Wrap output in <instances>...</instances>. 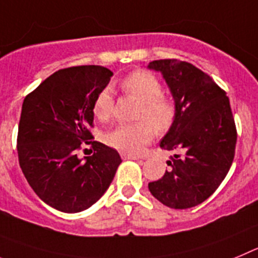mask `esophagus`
Segmentation results:
<instances>
[{
    "mask_svg": "<svg viewBox=\"0 0 258 258\" xmlns=\"http://www.w3.org/2000/svg\"><path fill=\"white\" fill-rule=\"evenodd\" d=\"M122 158L123 159H131V161H138V159H140V157H138V155H134V154H130V153H122Z\"/></svg>",
    "mask_w": 258,
    "mask_h": 258,
    "instance_id": "esophagus-1",
    "label": "esophagus"
}]
</instances>
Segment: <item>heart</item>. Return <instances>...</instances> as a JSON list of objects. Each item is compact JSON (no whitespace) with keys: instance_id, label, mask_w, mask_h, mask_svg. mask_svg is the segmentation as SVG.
<instances>
[{"instance_id":"heart-1","label":"heart","mask_w":258,"mask_h":258,"mask_svg":"<svg viewBox=\"0 0 258 258\" xmlns=\"http://www.w3.org/2000/svg\"><path fill=\"white\" fill-rule=\"evenodd\" d=\"M122 90L141 103L138 113L139 122L120 123L105 135V141L120 152L139 154L152 141L155 130L164 131L175 119V104L162 95V85L154 74L138 71L122 81ZM114 99L110 89H104L97 95L92 106L94 115L100 120L110 118Z\"/></svg>"}]
</instances>
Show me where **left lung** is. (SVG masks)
Returning a JSON list of instances; mask_svg holds the SVG:
<instances>
[{"label":"left lung","instance_id":"1","mask_svg":"<svg viewBox=\"0 0 258 258\" xmlns=\"http://www.w3.org/2000/svg\"><path fill=\"white\" fill-rule=\"evenodd\" d=\"M148 68L162 74L175 101V119L159 144L175 154L163 177L148 187L167 207H196L216 191L233 163L236 130L229 97L190 62L154 60Z\"/></svg>","mask_w":258,"mask_h":258}]
</instances>
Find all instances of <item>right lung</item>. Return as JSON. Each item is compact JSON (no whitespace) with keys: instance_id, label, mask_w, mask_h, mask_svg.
I'll return each mask as SVG.
<instances>
[{"instance_id":"add662e5","label":"right lung","mask_w":258,"mask_h":258,"mask_svg":"<svg viewBox=\"0 0 258 258\" xmlns=\"http://www.w3.org/2000/svg\"><path fill=\"white\" fill-rule=\"evenodd\" d=\"M112 76L100 66L60 69L24 99L18 132L20 168L39 199L55 210L77 213L91 207L122 162L117 150L91 141L89 131L95 99ZM82 142L91 145L94 154L81 160L77 150Z\"/></svg>"}]
</instances>
